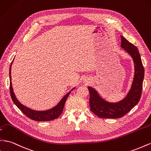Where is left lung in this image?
<instances>
[{"instance_id":"left-lung-1","label":"left lung","mask_w":151,"mask_h":151,"mask_svg":"<svg viewBox=\"0 0 151 151\" xmlns=\"http://www.w3.org/2000/svg\"><path fill=\"white\" fill-rule=\"evenodd\" d=\"M121 37V47L132 56L135 63V76L130 91L124 99L119 102L109 103L99 95L93 88L88 86L90 110L100 118L117 119L126 114L139 101L144 77V68L138 48L124 37Z\"/></svg>"}]
</instances>
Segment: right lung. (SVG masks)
Instances as JSON below:
<instances>
[{
    "mask_svg": "<svg viewBox=\"0 0 151 151\" xmlns=\"http://www.w3.org/2000/svg\"><path fill=\"white\" fill-rule=\"evenodd\" d=\"M13 62H11L10 68H9V78H10V86H9V89H10V94L11 99L13 100L14 104L17 106L18 108L24 114L28 117H29L30 119L36 121H52L58 118L63 112V107L65 104V101L67 99L68 95H70V91H69L63 99L61 100V101L59 102V104L55 106V107L52 108L50 110H47V111H34V110L30 109L28 108L25 106L22 105L21 103L19 102V101L16 99L14 93L13 92V87H12V83H11V65ZM74 88H73L72 90H73Z\"/></svg>",
    "mask_w": 151,
    "mask_h": 151,
    "instance_id": "obj_1",
    "label": "right lung"
}]
</instances>
